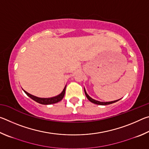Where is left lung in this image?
<instances>
[{"label":"left lung","instance_id":"1","mask_svg":"<svg viewBox=\"0 0 149 149\" xmlns=\"http://www.w3.org/2000/svg\"><path fill=\"white\" fill-rule=\"evenodd\" d=\"M84 91H85V95H86L87 98L88 99V100H89V101H91L93 103H94V104H99V105H108V104H112V103H114L118 101L119 100H114V101H111V102H100V101H98V100H96L95 99H92L91 97H90L89 95H88V94L86 92V91H85V88H84Z\"/></svg>","mask_w":149,"mask_h":149}]
</instances>
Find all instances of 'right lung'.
<instances>
[{"instance_id":"add662e5","label":"right lung","mask_w":149,"mask_h":149,"mask_svg":"<svg viewBox=\"0 0 149 149\" xmlns=\"http://www.w3.org/2000/svg\"><path fill=\"white\" fill-rule=\"evenodd\" d=\"M65 87H66V85H65L64 89H63L62 92L60 93V95L56 96V97H53L51 98H40V97H35L34 95H32L31 94H29L27 92H26V91H24L25 92V93L31 98V99H33L35 101H36L37 102L39 103V104H54V103L58 102L59 101H60L64 97V96L65 95Z\"/></svg>"}]
</instances>
